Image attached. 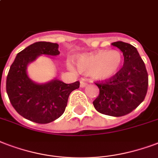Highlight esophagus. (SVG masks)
Masks as SVG:
<instances>
[{
  "label": "esophagus",
  "instance_id": "obj_1",
  "mask_svg": "<svg viewBox=\"0 0 158 158\" xmlns=\"http://www.w3.org/2000/svg\"><path fill=\"white\" fill-rule=\"evenodd\" d=\"M87 85H88L87 83H85V82L83 81V80H81V81H80V87H81V88L86 87Z\"/></svg>",
  "mask_w": 158,
  "mask_h": 158
}]
</instances>
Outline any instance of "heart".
Listing matches in <instances>:
<instances>
[{
	"mask_svg": "<svg viewBox=\"0 0 158 158\" xmlns=\"http://www.w3.org/2000/svg\"><path fill=\"white\" fill-rule=\"evenodd\" d=\"M123 55L120 51L98 50L79 55L75 60L79 70L98 80H104L114 76L123 64ZM74 70V66L68 64Z\"/></svg>",
	"mask_w": 158,
	"mask_h": 158,
	"instance_id": "1",
	"label": "heart"
}]
</instances>
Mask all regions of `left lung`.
I'll list each match as a JSON object with an SVG mask.
<instances>
[{
    "label": "left lung",
    "mask_w": 158,
    "mask_h": 158,
    "mask_svg": "<svg viewBox=\"0 0 158 158\" xmlns=\"http://www.w3.org/2000/svg\"><path fill=\"white\" fill-rule=\"evenodd\" d=\"M112 45L123 52V66L109 80L96 84L99 94L93 104L100 114L121 117L131 113L144 100L148 75L135 47L123 41L114 42Z\"/></svg>",
    "instance_id": "1"
}]
</instances>
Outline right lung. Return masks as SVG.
Listing matches in <instances>:
<instances>
[{"mask_svg": "<svg viewBox=\"0 0 158 158\" xmlns=\"http://www.w3.org/2000/svg\"><path fill=\"white\" fill-rule=\"evenodd\" d=\"M57 56L59 44L40 41L18 53L6 78V93L18 114L37 123H49L65 110L69 96L79 89V82L67 84L57 78L44 84L34 82L27 74L29 64L40 55Z\"/></svg>", "mask_w": 158, "mask_h": 158, "instance_id": "right-lung-1", "label": "right lung"}]
</instances>
